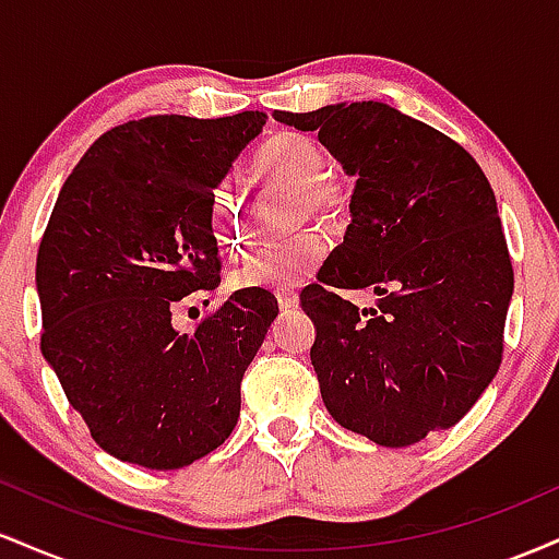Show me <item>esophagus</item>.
<instances>
[{
	"mask_svg": "<svg viewBox=\"0 0 559 559\" xmlns=\"http://www.w3.org/2000/svg\"><path fill=\"white\" fill-rule=\"evenodd\" d=\"M299 305V297L294 292H278V307L284 312H288V310H294V307Z\"/></svg>",
	"mask_w": 559,
	"mask_h": 559,
	"instance_id": "1",
	"label": "esophagus"
}]
</instances>
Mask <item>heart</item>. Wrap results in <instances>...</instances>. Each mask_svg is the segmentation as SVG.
<instances>
[{
    "mask_svg": "<svg viewBox=\"0 0 559 559\" xmlns=\"http://www.w3.org/2000/svg\"><path fill=\"white\" fill-rule=\"evenodd\" d=\"M260 170L267 176L286 178L299 186V197L307 213L329 217L338 210V191L323 181V157L316 146L301 136H281L262 150ZM210 234L228 252H241L247 247V228L241 221V197L236 186L221 183L210 197L207 207ZM325 254V241L318 234L294 236L284 243L260 249L239 271L234 273L236 288H262V292H286L305 284Z\"/></svg>",
    "mask_w": 559,
    "mask_h": 559,
    "instance_id": "1",
    "label": "heart"
}]
</instances>
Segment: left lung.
Masks as SVG:
<instances>
[{
    "label": "left lung",
    "mask_w": 559,
    "mask_h": 559,
    "mask_svg": "<svg viewBox=\"0 0 559 559\" xmlns=\"http://www.w3.org/2000/svg\"><path fill=\"white\" fill-rule=\"evenodd\" d=\"M357 176L344 243L301 292L331 418L381 447L452 428L502 362L512 262L497 199L457 141L383 102L281 112ZM338 287H373L360 311Z\"/></svg>",
    "instance_id": "1"
}]
</instances>
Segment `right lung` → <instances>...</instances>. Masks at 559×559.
<instances>
[{
  "label": "right lung",
  "instance_id": "1",
  "mask_svg": "<svg viewBox=\"0 0 559 559\" xmlns=\"http://www.w3.org/2000/svg\"><path fill=\"white\" fill-rule=\"evenodd\" d=\"M265 112L152 115L102 133L62 183L36 258L41 355L112 457L176 471L217 449L278 301L241 288L181 333L173 310L221 284L207 207Z\"/></svg>",
  "mask_w": 559,
  "mask_h": 559
}]
</instances>
